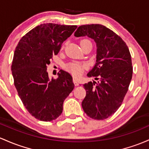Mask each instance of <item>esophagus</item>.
Returning <instances> with one entry per match:
<instances>
[{"mask_svg":"<svg viewBox=\"0 0 149 149\" xmlns=\"http://www.w3.org/2000/svg\"><path fill=\"white\" fill-rule=\"evenodd\" d=\"M73 83H74L75 86H78V85H79V83H78V82L77 81V80H76V78H73Z\"/></svg>","mask_w":149,"mask_h":149,"instance_id":"1","label":"esophagus"}]
</instances>
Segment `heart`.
<instances>
[{"instance_id":"b5f03b06","label":"heart","mask_w":149,"mask_h":149,"mask_svg":"<svg viewBox=\"0 0 149 149\" xmlns=\"http://www.w3.org/2000/svg\"><path fill=\"white\" fill-rule=\"evenodd\" d=\"M82 41H89L88 40H83ZM86 64H81V63H78V62H71L66 66V68L68 71H69L71 74L74 76H79L82 74L83 68H86Z\"/></svg>"}]
</instances>
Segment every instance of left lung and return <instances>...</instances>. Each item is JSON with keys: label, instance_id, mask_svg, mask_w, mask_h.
<instances>
[{"label": "left lung", "instance_id": "left-lung-1", "mask_svg": "<svg viewBox=\"0 0 149 149\" xmlns=\"http://www.w3.org/2000/svg\"><path fill=\"white\" fill-rule=\"evenodd\" d=\"M74 35L88 36L97 44L96 64L87 76L99 81L83 85L82 107L93 120H105L120 108L128 91L133 73L130 50L120 36L102 24L81 25Z\"/></svg>", "mask_w": 149, "mask_h": 149}]
</instances>
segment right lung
<instances>
[{
  "instance_id": "right-lung-1",
  "label": "right lung",
  "mask_w": 149,
  "mask_h": 149,
  "mask_svg": "<svg viewBox=\"0 0 149 149\" xmlns=\"http://www.w3.org/2000/svg\"><path fill=\"white\" fill-rule=\"evenodd\" d=\"M76 28L40 24L24 35L16 47L11 66L15 87L26 109L37 120L50 122L59 117L63 101L74 88L70 73L60 70L58 78L49 79L47 68Z\"/></svg>"
}]
</instances>
